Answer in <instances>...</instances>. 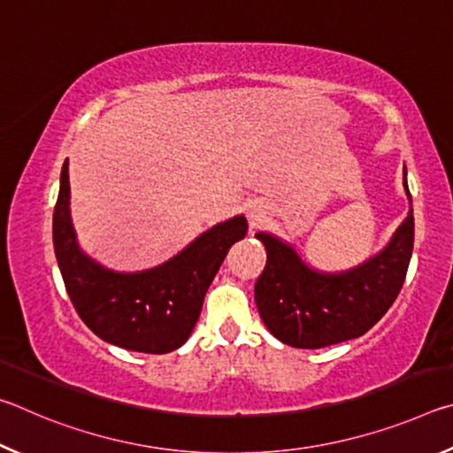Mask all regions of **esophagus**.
<instances>
[{"mask_svg": "<svg viewBox=\"0 0 453 453\" xmlns=\"http://www.w3.org/2000/svg\"><path fill=\"white\" fill-rule=\"evenodd\" d=\"M264 216H265V205L262 199H254V202L248 203V219L251 226H256L257 221H262Z\"/></svg>", "mask_w": 453, "mask_h": 453, "instance_id": "34e87169", "label": "esophagus"}]
</instances>
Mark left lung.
Segmentation results:
<instances>
[{
  "instance_id": "obj_1",
  "label": "left lung",
  "mask_w": 453,
  "mask_h": 453,
  "mask_svg": "<svg viewBox=\"0 0 453 453\" xmlns=\"http://www.w3.org/2000/svg\"><path fill=\"white\" fill-rule=\"evenodd\" d=\"M403 189L410 202L408 218L386 248L349 270H316L281 237L256 234L267 254L256 281V305L273 337L291 348L319 349L364 335L392 308L413 250V210L405 167Z\"/></svg>"
}]
</instances>
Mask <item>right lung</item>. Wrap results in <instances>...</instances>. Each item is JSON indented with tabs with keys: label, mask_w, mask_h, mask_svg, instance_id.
Listing matches in <instances>:
<instances>
[{
	"label": "right lung",
	"mask_w": 453,
	"mask_h": 453,
	"mask_svg": "<svg viewBox=\"0 0 453 453\" xmlns=\"http://www.w3.org/2000/svg\"><path fill=\"white\" fill-rule=\"evenodd\" d=\"M248 234L234 216L197 235L167 262L143 272H116L80 248L70 210V170L61 167L53 210V250L67 296L91 332L104 342L142 354L181 348L202 313L205 291L229 248Z\"/></svg>",
	"instance_id": "1"
}]
</instances>
